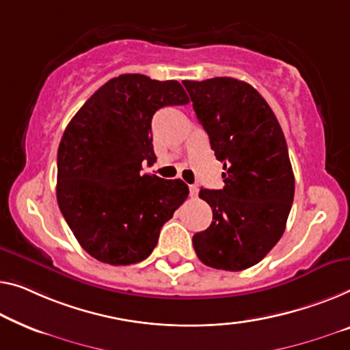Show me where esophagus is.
Returning <instances> with one entry per match:
<instances>
[{
	"label": "esophagus",
	"mask_w": 350,
	"mask_h": 350,
	"mask_svg": "<svg viewBox=\"0 0 350 350\" xmlns=\"http://www.w3.org/2000/svg\"><path fill=\"white\" fill-rule=\"evenodd\" d=\"M198 191H200V189H198V185H190V196L191 198H196L198 196Z\"/></svg>",
	"instance_id": "esophagus-1"
}]
</instances>
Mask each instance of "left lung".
<instances>
[{
    "mask_svg": "<svg viewBox=\"0 0 350 350\" xmlns=\"http://www.w3.org/2000/svg\"><path fill=\"white\" fill-rule=\"evenodd\" d=\"M182 83L225 170L221 190L200 191L213 217L193 247L208 267L239 272L264 259L284 232L295 187L288 144L272 108L248 83Z\"/></svg>",
    "mask_w": 350,
    "mask_h": 350,
    "instance_id": "left-lung-1",
    "label": "left lung"
}]
</instances>
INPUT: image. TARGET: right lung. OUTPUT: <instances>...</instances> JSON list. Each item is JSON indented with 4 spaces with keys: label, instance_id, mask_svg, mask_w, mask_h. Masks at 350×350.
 <instances>
[{
    "label": "right lung",
    "instance_id": "obj_1",
    "mask_svg": "<svg viewBox=\"0 0 350 350\" xmlns=\"http://www.w3.org/2000/svg\"><path fill=\"white\" fill-rule=\"evenodd\" d=\"M190 98L174 80L125 74L107 81L67 125L58 149L56 198L78 243L111 265L152 253L160 229L189 196L180 179L143 174L152 165L155 111Z\"/></svg>",
    "mask_w": 350,
    "mask_h": 350
}]
</instances>
